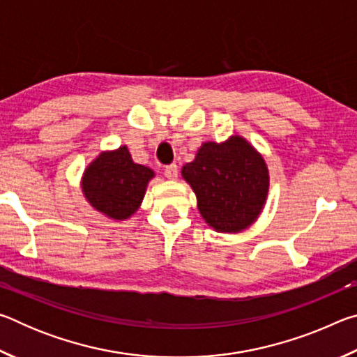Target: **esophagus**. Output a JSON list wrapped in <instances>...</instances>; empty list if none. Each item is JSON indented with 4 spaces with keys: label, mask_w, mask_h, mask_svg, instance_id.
I'll list each match as a JSON object with an SVG mask.
<instances>
[{
    "label": "esophagus",
    "mask_w": 357,
    "mask_h": 357,
    "mask_svg": "<svg viewBox=\"0 0 357 357\" xmlns=\"http://www.w3.org/2000/svg\"><path fill=\"white\" fill-rule=\"evenodd\" d=\"M165 178H168V179H176L178 178V167L174 165V164H172V165H168L167 168H165Z\"/></svg>",
    "instance_id": "1"
}]
</instances>
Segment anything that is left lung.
Segmentation results:
<instances>
[{
	"instance_id": "obj_1",
	"label": "left lung",
	"mask_w": 357,
	"mask_h": 357,
	"mask_svg": "<svg viewBox=\"0 0 357 357\" xmlns=\"http://www.w3.org/2000/svg\"><path fill=\"white\" fill-rule=\"evenodd\" d=\"M197 195V208L219 233H239L258 219L269 192L263 155L241 135L204 142L181 170Z\"/></svg>"
}]
</instances>
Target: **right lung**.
Instances as JSON below:
<instances>
[{
    "mask_svg": "<svg viewBox=\"0 0 357 357\" xmlns=\"http://www.w3.org/2000/svg\"><path fill=\"white\" fill-rule=\"evenodd\" d=\"M155 173L135 164L128 146L102 151L84 168L82 192L86 202L112 220H126L137 213Z\"/></svg>",
    "mask_w": 357,
    "mask_h": 357,
    "instance_id": "add662e5",
    "label": "right lung"
}]
</instances>
